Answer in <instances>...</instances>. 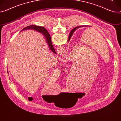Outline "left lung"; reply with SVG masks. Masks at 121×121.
I'll return each mask as SVG.
<instances>
[{
	"label": "left lung",
	"mask_w": 121,
	"mask_h": 121,
	"mask_svg": "<svg viewBox=\"0 0 121 121\" xmlns=\"http://www.w3.org/2000/svg\"><path fill=\"white\" fill-rule=\"evenodd\" d=\"M83 26H77V27H75V29H77V28H80V27H83ZM69 39H70V35L69 36Z\"/></svg>",
	"instance_id": "8db88e82"
}]
</instances>
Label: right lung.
<instances>
[{"mask_svg":"<svg viewBox=\"0 0 121 121\" xmlns=\"http://www.w3.org/2000/svg\"><path fill=\"white\" fill-rule=\"evenodd\" d=\"M26 29H34L35 30L38 31L41 33L45 37L46 40L47 41L48 44V45H49L50 49L52 50V51L53 52L56 53V51H55L54 49L52 44L50 35L49 34L48 31L45 28H44L43 27H41V26H39L31 25V26H29L25 27L24 28H23L22 30V31H24V30H25Z\"/></svg>","mask_w":121,"mask_h":121,"instance_id":"add662e5","label":"right lung"}]
</instances>
